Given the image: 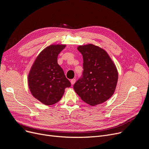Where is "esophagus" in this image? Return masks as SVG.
I'll return each mask as SVG.
<instances>
[{
    "label": "esophagus",
    "instance_id": "esophagus-1",
    "mask_svg": "<svg viewBox=\"0 0 149 149\" xmlns=\"http://www.w3.org/2000/svg\"><path fill=\"white\" fill-rule=\"evenodd\" d=\"M75 81H76L75 79H73L70 80V83H71V84H72V85H74V84L75 83Z\"/></svg>",
    "mask_w": 149,
    "mask_h": 149
}]
</instances>
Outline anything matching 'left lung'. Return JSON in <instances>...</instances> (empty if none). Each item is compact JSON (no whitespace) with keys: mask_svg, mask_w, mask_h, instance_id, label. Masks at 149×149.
Segmentation results:
<instances>
[{"mask_svg":"<svg viewBox=\"0 0 149 149\" xmlns=\"http://www.w3.org/2000/svg\"><path fill=\"white\" fill-rule=\"evenodd\" d=\"M83 56L84 71L74 85V89L82 100L94 106L111 97L118 81L116 66L104 49L88 44L79 46Z\"/></svg>","mask_w":149,"mask_h":149,"instance_id":"1","label":"left lung"}]
</instances>
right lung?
<instances>
[{"mask_svg":"<svg viewBox=\"0 0 149 149\" xmlns=\"http://www.w3.org/2000/svg\"><path fill=\"white\" fill-rule=\"evenodd\" d=\"M64 45H49L35 60L28 75V85L34 97L47 106L60 101L65 88L71 86L63 69L58 64V56Z\"/></svg>","mask_w":149,"mask_h":149,"instance_id":"1","label":"right lung"}]
</instances>
